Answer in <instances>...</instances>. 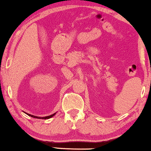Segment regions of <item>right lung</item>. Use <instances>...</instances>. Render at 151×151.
<instances>
[{"instance_id": "1", "label": "right lung", "mask_w": 151, "mask_h": 151, "mask_svg": "<svg viewBox=\"0 0 151 151\" xmlns=\"http://www.w3.org/2000/svg\"><path fill=\"white\" fill-rule=\"evenodd\" d=\"M25 114H27V113H25ZM55 114L56 113H55V114H52V115H50V116H45V117H40V116H33V115H31V114H27V115L28 116H31V117H32V118H37V119H50V118H52L53 116H55Z\"/></svg>"}]
</instances>
